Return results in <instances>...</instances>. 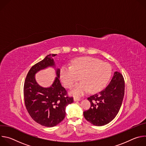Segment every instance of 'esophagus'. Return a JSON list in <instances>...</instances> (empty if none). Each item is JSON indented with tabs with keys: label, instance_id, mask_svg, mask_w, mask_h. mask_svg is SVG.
Instances as JSON below:
<instances>
[{
	"label": "esophagus",
	"instance_id": "1",
	"mask_svg": "<svg viewBox=\"0 0 146 146\" xmlns=\"http://www.w3.org/2000/svg\"><path fill=\"white\" fill-rule=\"evenodd\" d=\"M80 100H81V99L78 97H74V101H79Z\"/></svg>",
	"mask_w": 146,
	"mask_h": 146
}]
</instances>
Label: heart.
Here are the masks:
<instances>
[{
  "label": "heart",
  "instance_id": "1",
  "mask_svg": "<svg viewBox=\"0 0 146 146\" xmlns=\"http://www.w3.org/2000/svg\"><path fill=\"white\" fill-rule=\"evenodd\" d=\"M60 78L65 86L71 89L79 80L81 81L72 91L74 95H81L88 91L97 92L105 87L112 74L111 66L101 60L90 56L81 57L73 60L71 66H64Z\"/></svg>",
  "mask_w": 146,
  "mask_h": 146
}]
</instances>
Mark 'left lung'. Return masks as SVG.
I'll return each instance as SVG.
<instances>
[{"label":"left lung","instance_id":"left-lung-1","mask_svg":"<svg viewBox=\"0 0 146 146\" xmlns=\"http://www.w3.org/2000/svg\"><path fill=\"white\" fill-rule=\"evenodd\" d=\"M125 92L122 75L115 72L110 84L100 92L87 98L90 108L83 113L85 118L96 126H103L111 122L121 106Z\"/></svg>","mask_w":146,"mask_h":146}]
</instances>
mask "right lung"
<instances>
[{
  "mask_svg": "<svg viewBox=\"0 0 146 146\" xmlns=\"http://www.w3.org/2000/svg\"><path fill=\"white\" fill-rule=\"evenodd\" d=\"M56 54L48 55L43 60L34 65L28 72L24 86V97L26 109L32 118L41 125L52 127L60 123L65 117L66 107L73 102L59 80L60 69L50 87L43 88L36 82L35 74L55 63L53 57Z\"/></svg>",
  "mask_w": 146,
  "mask_h": 146,
  "instance_id": "add662e5",
  "label": "right lung"
}]
</instances>
